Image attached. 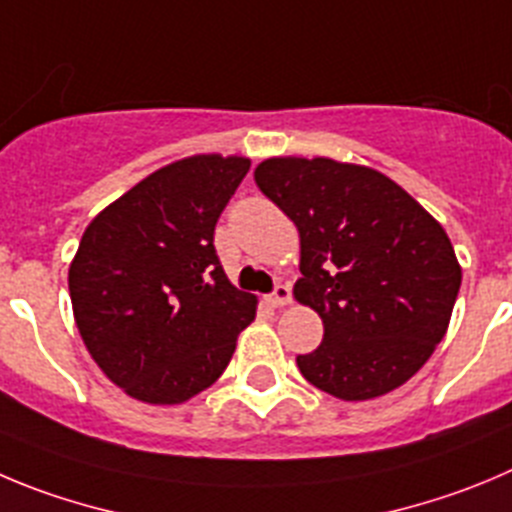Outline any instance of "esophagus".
Wrapping results in <instances>:
<instances>
[{
    "label": "esophagus",
    "instance_id": "34e87169",
    "mask_svg": "<svg viewBox=\"0 0 512 512\" xmlns=\"http://www.w3.org/2000/svg\"><path fill=\"white\" fill-rule=\"evenodd\" d=\"M290 300H293V295H290L288 285H278L275 293L267 295V305L270 308H285V305H290Z\"/></svg>",
    "mask_w": 512,
    "mask_h": 512
}]
</instances>
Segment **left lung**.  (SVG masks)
I'll return each mask as SVG.
<instances>
[{
	"instance_id": "left-lung-1",
	"label": "left lung",
	"mask_w": 512,
	"mask_h": 512,
	"mask_svg": "<svg viewBox=\"0 0 512 512\" xmlns=\"http://www.w3.org/2000/svg\"><path fill=\"white\" fill-rule=\"evenodd\" d=\"M255 181L298 227L293 295L323 321L300 374L343 401L412 379L450 328L462 283L442 224L381 171L328 156H270Z\"/></svg>"
}]
</instances>
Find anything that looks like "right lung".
Listing matches in <instances>:
<instances>
[{
    "label": "right lung",
    "mask_w": 512,
    "mask_h": 512,
    "mask_svg": "<svg viewBox=\"0 0 512 512\" xmlns=\"http://www.w3.org/2000/svg\"><path fill=\"white\" fill-rule=\"evenodd\" d=\"M247 156L161 166L85 227L68 270L75 326L108 379L143 404H184L227 369L257 298L234 288L214 224Z\"/></svg>",
    "instance_id": "add662e5"
}]
</instances>
